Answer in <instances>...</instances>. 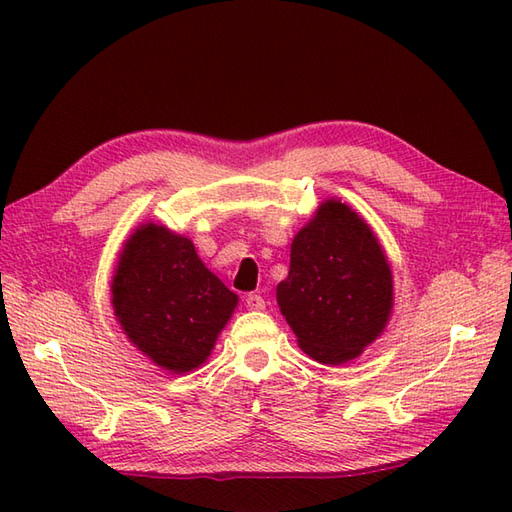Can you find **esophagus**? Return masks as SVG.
<instances>
[{"label":"esophagus","mask_w":512,"mask_h":512,"mask_svg":"<svg viewBox=\"0 0 512 512\" xmlns=\"http://www.w3.org/2000/svg\"><path fill=\"white\" fill-rule=\"evenodd\" d=\"M246 306L248 310H264L266 301L262 295H257V292H250V295H246Z\"/></svg>","instance_id":"1"}]
</instances>
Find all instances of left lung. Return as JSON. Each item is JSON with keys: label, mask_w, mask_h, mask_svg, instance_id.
<instances>
[{"label": "left lung", "mask_w": 512, "mask_h": 512, "mask_svg": "<svg viewBox=\"0 0 512 512\" xmlns=\"http://www.w3.org/2000/svg\"><path fill=\"white\" fill-rule=\"evenodd\" d=\"M391 270L378 239L350 206L328 200L292 239L290 273L277 303L314 361H352L383 332Z\"/></svg>", "instance_id": "left-lung-1"}]
</instances>
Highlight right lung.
I'll return each instance as SVG.
<instances>
[{
	"label": "right lung",
	"mask_w": 512,
	"mask_h": 512,
	"mask_svg": "<svg viewBox=\"0 0 512 512\" xmlns=\"http://www.w3.org/2000/svg\"><path fill=\"white\" fill-rule=\"evenodd\" d=\"M112 303L140 352L184 374L211 354L237 295L200 262L191 239L145 224L127 239L118 259Z\"/></svg>",
	"instance_id": "right-lung-1"
}]
</instances>
